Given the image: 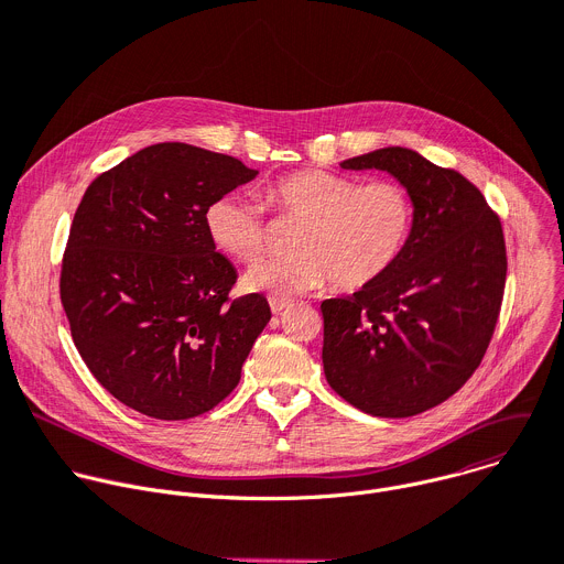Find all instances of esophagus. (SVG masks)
Here are the masks:
<instances>
[{"instance_id":"esophagus-1","label":"esophagus","mask_w":564,"mask_h":564,"mask_svg":"<svg viewBox=\"0 0 564 564\" xmlns=\"http://www.w3.org/2000/svg\"><path fill=\"white\" fill-rule=\"evenodd\" d=\"M290 305V301L288 299H276V296H272L270 299V308H272V313L274 315H281L285 308Z\"/></svg>"}]
</instances>
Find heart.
Instances as JSON below:
<instances>
[{
  "mask_svg": "<svg viewBox=\"0 0 564 564\" xmlns=\"http://www.w3.org/2000/svg\"><path fill=\"white\" fill-rule=\"evenodd\" d=\"M279 216L301 227L292 236V256L270 259L245 274L249 292L276 299L313 292L330 281L337 290H362L398 263L414 227V199L395 180L360 184L328 171H296L265 191ZM214 242L240 263L265 251L263 207L238 193L218 197L207 212Z\"/></svg>",
  "mask_w": 564,
  "mask_h": 564,
  "instance_id": "heart-1",
  "label": "heart"
}]
</instances>
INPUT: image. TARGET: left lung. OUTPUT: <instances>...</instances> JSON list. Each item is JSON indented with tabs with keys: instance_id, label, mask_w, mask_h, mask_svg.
<instances>
[{
	"instance_id": "obj_1",
	"label": "left lung",
	"mask_w": 564,
	"mask_h": 564,
	"mask_svg": "<svg viewBox=\"0 0 564 564\" xmlns=\"http://www.w3.org/2000/svg\"><path fill=\"white\" fill-rule=\"evenodd\" d=\"M339 166L398 180L414 199V227L389 274L322 303L324 373L365 414L416 416L484 360L506 283L501 223L473 182L416 150L389 145Z\"/></svg>"
}]
</instances>
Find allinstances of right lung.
<instances>
[{
    "label": "right lung",
    "mask_w": 564,
    "mask_h": 564,
    "mask_svg": "<svg viewBox=\"0 0 564 564\" xmlns=\"http://www.w3.org/2000/svg\"><path fill=\"white\" fill-rule=\"evenodd\" d=\"M259 171L188 143L148 145L85 191L67 240L61 299L91 376L134 412H209L272 313L229 301L236 270L207 229L212 204Z\"/></svg>",
    "instance_id": "obj_1"
}]
</instances>
